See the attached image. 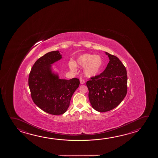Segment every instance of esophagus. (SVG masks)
Instances as JSON below:
<instances>
[{
    "mask_svg": "<svg viewBox=\"0 0 158 158\" xmlns=\"http://www.w3.org/2000/svg\"><path fill=\"white\" fill-rule=\"evenodd\" d=\"M80 83L81 84H84L85 83V80L83 79L82 78H80Z\"/></svg>",
    "mask_w": 158,
    "mask_h": 158,
    "instance_id": "34e87169",
    "label": "esophagus"
}]
</instances>
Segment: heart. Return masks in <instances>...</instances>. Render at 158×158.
I'll use <instances>...</instances> for the list:
<instances>
[{
	"label": "heart",
	"mask_w": 158,
	"mask_h": 158,
	"mask_svg": "<svg viewBox=\"0 0 158 158\" xmlns=\"http://www.w3.org/2000/svg\"><path fill=\"white\" fill-rule=\"evenodd\" d=\"M77 65L79 67H84V72L88 77H92L97 75L101 69L102 65V59L98 55H94L86 53L79 56L77 59L76 63L73 60H70L68 65L70 69L75 71Z\"/></svg>",
	"instance_id": "1"
}]
</instances>
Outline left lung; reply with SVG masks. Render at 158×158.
Returning <instances> with one entry per match:
<instances>
[{
	"mask_svg": "<svg viewBox=\"0 0 158 158\" xmlns=\"http://www.w3.org/2000/svg\"><path fill=\"white\" fill-rule=\"evenodd\" d=\"M105 53L109 59L105 70L86 82L91 106L101 113L116 108L127 93L126 68L116 56Z\"/></svg>",
	"mask_w": 158,
	"mask_h": 158,
	"instance_id": "left-lung-1",
	"label": "left lung"
}]
</instances>
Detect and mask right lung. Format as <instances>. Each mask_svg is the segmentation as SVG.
<instances>
[{"mask_svg": "<svg viewBox=\"0 0 158 158\" xmlns=\"http://www.w3.org/2000/svg\"><path fill=\"white\" fill-rule=\"evenodd\" d=\"M61 58L58 50L45 54L35 61L28 79L34 102L45 112L56 115L67 111L80 84L79 79H60L53 70L52 65Z\"/></svg>", "mask_w": 158, "mask_h": 158, "instance_id": "1", "label": "right lung"}]
</instances>
